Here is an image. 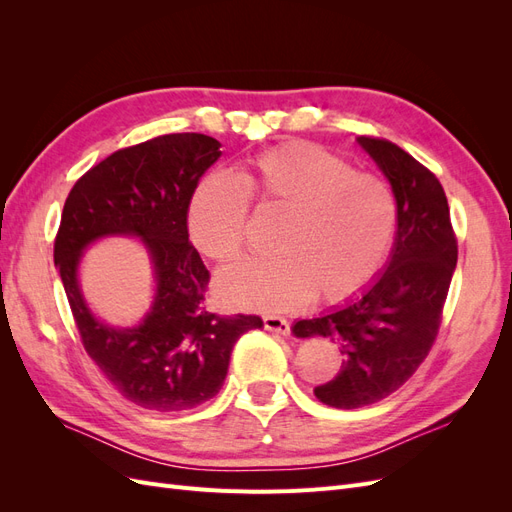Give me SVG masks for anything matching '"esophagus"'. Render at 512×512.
<instances>
[{
  "label": "esophagus",
  "mask_w": 512,
  "mask_h": 512,
  "mask_svg": "<svg viewBox=\"0 0 512 512\" xmlns=\"http://www.w3.org/2000/svg\"><path fill=\"white\" fill-rule=\"evenodd\" d=\"M265 320V329H269V331H273V333H280V335H288L290 333V322L286 320V318H282V316H265L262 318Z\"/></svg>",
  "instance_id": "obj_1"
}]
</instances>
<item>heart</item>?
I'll return each mask as SVG.
<instances>
[{
  "label": "heart",
  "instance_id": "heart-1",
  "mask_svg": "<svg viewBox=\"0 0 512 512\" xmlns=\"http://www.w3.org/2000/svg\"><path fill=\"white\" fill-rule=\"evenodd\" d=\"M252 203L282 213L269 258L243 260L218 275V297L232 307H299L339 303L361 292L389 254L397 203L384 179L312 143H286L256 153L239 177L211 173L198 181L188 205L196 250L235 260L247 245Z\"/></svg>",
  "mask_w": 512,
  "mask_h": 512
}]
</instances>
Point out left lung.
<instances>
[{
	"instance_id": "1",
	"label": "left lung",
	"mask_w": 512,
	"mask_h": 512,
	"mask_svg": "<svg viewBox=\"0 0 512 512\" xmlns=\"http://www.w3.org/2000/svg\"><path fill=\"white\" fill-rule=\"evenodd\" d=\"M359 143L397 200L391 262L359 299L292 327L297 337L322 335L342 348L339 374L314 389L322 404L342 410L389 397L427 359L457 265V237L438 177L386 138L361 136Z\"/></svg>"
}]
</instances>
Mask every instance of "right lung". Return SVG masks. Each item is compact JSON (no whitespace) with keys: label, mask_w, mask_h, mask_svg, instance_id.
Instances as JSON below:
<instances>
[{"label":"right lung","mask_w":512,"mask_h":512,"mask_svg":"<svg viewBox=\"0 0 512 512\" xmlns=\"http://www.w3.org/2000/svg\"><path fill=\"white\" fill-rule=\"evenodd\" d=\"M220 143L196 132L164 134L111 153L74 183L53 258L81 342L132 404L153 412L190 410L222 389L232 346L260 316H220L203 305L211 275L190 241L188 205ZM104 234H136L150 247L159 294L136 330L104 328L82 301L75 265Z\"/></svg>","instance_id":"right-lung-1"}]
</instances>
